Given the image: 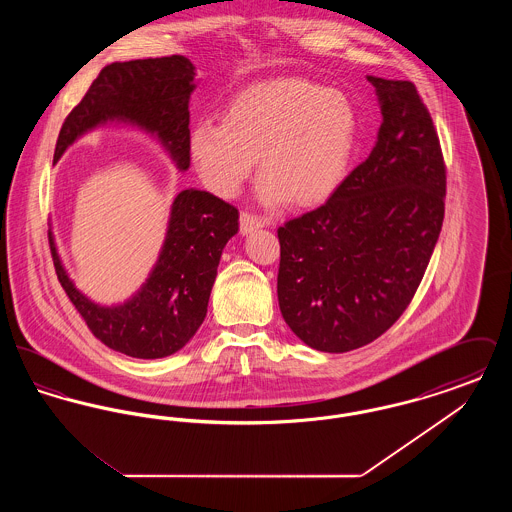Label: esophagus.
Segmentation results:
<instances>
[{
  "label": "esophagus",
  "instance_id": "34e87169",
  "mask_svg": "<svg viewBox=\"0 0 512 512\" xmlns=\"http://www.w3.org/2000/svg\"><path fill=\"white\" fill-rule=\"evenodd\" d=\"M267 224V219L257 217V215H253V213L244 211V213L240 215V232H242V234H249V232H253V230H257V228H263V226H267Z\"/></svg>",
  "mask_w": 512,
  "mask_h": 512
}]
</instances>
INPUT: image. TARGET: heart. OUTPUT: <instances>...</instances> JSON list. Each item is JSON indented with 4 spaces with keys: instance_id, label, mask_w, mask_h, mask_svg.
<instances>
[{
    "instance_id": "b5f03b06",
    "label": "heart",
    "mask_w": 512,
    "mask_h": 512,
    "mask_svg": "<svg viewBox=\"0 0 512 512\" xmlns=\"http://www.w3.org/2000/svg\"><path fill=\"white\" fill-rule=\"evenodd\" d=\"M357 138L351 103L305 78L247 86L228 101L222 122L199 121L190 153L205 186L234 197L259 155V197L313 207L340 188Z\"/></svg>"
}]
</instances>
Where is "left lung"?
<instances>
[{
    "label": "left lung",
    "instance_id": "1",
    "mask_svg": "<svg viewBox=\"0 0 512 512\" xmlns=\"http://www.w3.org/2000/svg\"><path fill=\"white\" fill-rule=\"evenodd\" d=\"M378 142L332 197L278 228V303L293 334L326 353L390 330L418 290L445 213L438 130L411 80L366 76Z\"/></svg>",
    "mask_w": 512,
    "mask_h": 512
}]
</instances>
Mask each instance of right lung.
Listing matches in <instances>:
<instances>
[{"label": "right lung", "instance_id": "obj_1", "mask_svg": "<svg viewBox=\"0 0 512 512\" xmlns=\"http://www.w3.org/2000/svg\"><path fill=\"white\" fill-rule=\"evenodd\" d=\"M195 67L184 55L117 61L101 69L61 126L53 163L86 130L109 119L155 134L180 171L190 167V111ZM234 205L201 190L172 203L167 240L144 288L119 307H99L74 288L48 232L55 274L92 334L136 359H161L182 349L205 320L226 242L238 232Z\"/></svg>", "mask_w": 512, "mask_h": 512}]
</instances>
